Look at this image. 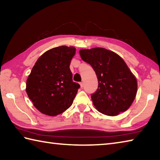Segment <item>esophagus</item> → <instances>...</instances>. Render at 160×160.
<instances>
[{
  "label": "esophagus",
  "mask_w": 160,
  "mask_h": 160,
  "mask_svg": "<svg viewBox=\"0 0 160 160\" xmlns=\"http://www.w3.org/2000/svg\"><path fill=\"white\" fill-rule=\"evenodd\" d=\"M80 88H82L83 87H84V84H83V82H80Z\"/></svg>",
  "instance_id": "1"
}]
</instances>
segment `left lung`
Masks as SVG:
<instances>
[{"label":"left lung","instance_id":"obj_1","mask_svg":"<svg viewBox=\"0 0 160 160\" xmlns=\"http://www.w3.org/2000/svg\"><path fill=\"white\" fill-rule=\"evenodd\" d=\"M79 53L98 79V89L91 95L96 109L111 116L128 109L136 96L138 83L123 58L104 48L81 49Z\"/></svg>","mask_w":160,"mask_h":160}]
</instances>
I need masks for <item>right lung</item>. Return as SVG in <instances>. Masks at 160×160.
Masks as SVG:
<instances>
[{"label":"right lung","mask_w":160,"mask_h":160,"mask_svg":"<svg viewBox=\"0 0 160 160\" xmlns=\"http://www.w3.org/2000/svg\"><path fill=\"white\" fill-rule=\"evenodd\" d=\"M73 47L61 46L38 58L26 83V92L34 106L45 115L55 116L71 106L80 85L72 81L70 61Z\"/></svg>","instance_id":"add662e5"}]
</instances>
